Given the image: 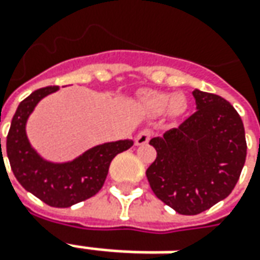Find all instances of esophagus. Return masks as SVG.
I'll use <instances>...</instances> for the list:
<instances>
[{
	"instance_id": "obj_1",
	"label": "esophagus",
	"mask_w": 260,
	"mask_h": 260,
	"mask_svg": "<svg viewBox=\"0 0 260 260\" xmlns=\"http://www.w3.org/2000/svg\"><path fill=\"white\" fill-rule=\"evenodd\" d=\"M152 137V131L151 129H142L135 138V144L137 145H145L149 142V139Z\"/></svg>"
}]
</instances>
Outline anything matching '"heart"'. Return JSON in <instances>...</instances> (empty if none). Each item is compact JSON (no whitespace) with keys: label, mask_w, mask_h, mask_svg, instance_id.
Segmentation results:
<instances>
[{"label":"heart","mask_w":260,"mask_h":260,"mask_svg":"<svg viewBox=\"0 0 260 260\" xmlns=\"http://www.w3.org/2000/svg\"><path fill=\"white\" fill-rule=\"evenodd\" d=\"M145 107L148 108L152 114H162L165 111H169L172 115H179L186 109V100L181 93L158 92V91H149L145 92L142 96Z\"/></svg>","instance_id":"obj_1"}]
</instances>
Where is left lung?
I'll return each instance as SVG.
<instances>
[{
	"label": "left lung",
	"instance_id": "left-lung-1",
	"mask_svg": "<svg viewBox=\"0 0 260 260\" xmlns=\"http://www.w3.org/2000/svg\"><path fill=\"white\" fill-rule=\"evenodd\" d=\"M192 93L197 112L149 141L156 158L146 169L156 198L182 215H198L229 197L248 149L236 109L215 93Z\"/></svg>",
	"mask_w": 260,
	"mask_h": 260
}]
</instances>
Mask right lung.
Listing matches in <instances>:
<instances>
[{
	"label": "right lung",
	"instance_id": "obj_1",
	"mask_svg": "<svg viewBox=\"0 0 260 260\" xmlns=\"http://www.w3.org/2000/svg\"><path fill=\"white\" fill-rule=\"evenodd\" d=\"M56 89L58 86L40 88L19 104L7 137V155L17 181L28 192L49 206L68 208L96 195L107 179L111 160L134 142L126 139L98 145L67 164L42 159L28 142L25 123L35 105Z\"/></svg>",
	"mask_w": 260,
	"mask_h": 260
}]
</instances>
